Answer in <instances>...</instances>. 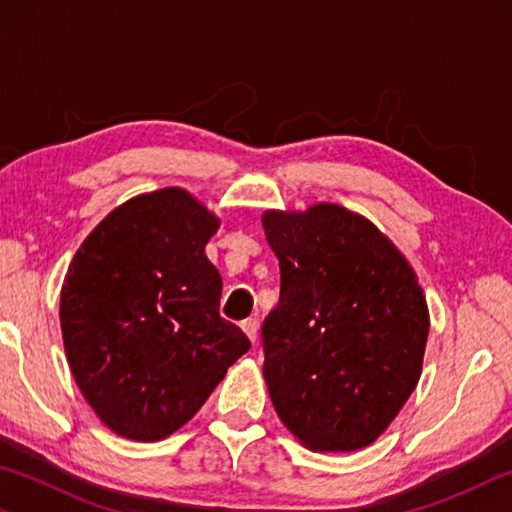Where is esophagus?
Instances as JSON below:
<instances>
[{
    "mask_svg": "<svg viewBox=\"0 0 512 512\" xmlns=\"http://www.w3.org/2000/svg\"><path fill=\"white\" fill-rule=\"evenodd\" d=\"M241 329H244L246 332V336L250 341H257V329H259V325H257V320L255 318H248V320H244V323H241Z\"/></svg>",
    "mask_w": 512,
    "mask_h": 512,
    "instance_id": "34e87169",
    "label": "esophagus"
}]
</instances>
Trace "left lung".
Listing matches in <instances>:
<instances>
[{
	"instance_id": "left-lung-1",
	"label": "left lung",
	"mask_w": 512,
	"mask_h": 512,
	"mask_svg": "<svg viewBox=\"0 0 512 512\" xmlns=\"http://www.w3.org/2000/svg\"><path fill=\"white\" fill-rule=\"evenodd\" d=\"M280 302L262 325L277 415L311 452L386 431L422 375L429 309L411 264L366 216L334 203L268 210Z\"/></svg>"
}]
</instances>
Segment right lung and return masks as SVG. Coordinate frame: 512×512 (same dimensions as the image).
Instances as JSON below:
<instances>
[{"instance_id": "right-lung-1", "label": "right lung", "mask_w": 512, "mask_h": 512, "mask_svg": "<svg viewBox=\"0 0 512 512\" xmlns=\"http://www.w3.org/2000/svg\"><path fill=\"white\" fill-rule=\"evenodd\" d=\"M219 219L180 187L140 194L76 250L60 291L67 363L119 436L183 427L250 341L219 316L221 275L205 255Z\"/></svg>"}]
</instances>
